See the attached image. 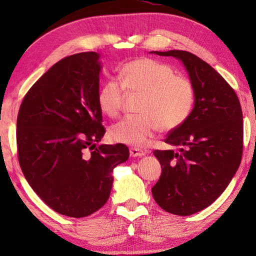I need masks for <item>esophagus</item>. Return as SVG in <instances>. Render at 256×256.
Wrapping results in <instances>:
<instances>
[{
  "label": "esophagus",
  "instance_id": "obj_1",
  "mask_svg": "<svg viewBox=\"0 0 256 256\" xmlns=\"http://www.w3.org/2000/svg\"><path fill=\"white\" fill-rule=\"evenodd\" d=\"M130 154H131L132 157H142V156L146 154V152L138 148H131L130 149Z\"/></svg>",
  "mask_w": 256,
  "mask_h": 256
}]
</instances>
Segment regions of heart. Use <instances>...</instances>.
<instances>
[{"instance_id": "obj_1", "label": "heart", "mask_w": 256, "mask_h": 256, "mask_svg": "<svg viewBox=\"0 0 256 256\" xmlns=\"http://www.w3.org/2000/svg\"><path fill=\"white\" fill-rule=\"evenodd\" d=\"M120 81L110 79L98 90L100 110L110 118L120 112L123 89L142 94L138 112L125 116L112 125L110 136L120 144L144 146L158 128L172 131L180 126L190 114L196 100V90L188 78L176 76L168 64L149 58L125 63L120 68Z\"/></svg>"}]
</instances>
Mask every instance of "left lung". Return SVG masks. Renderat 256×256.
Masks as SVG:
<instances>
[{
    "label": "left lung",
    "instance_id": "8db88e82",
    "mask_svg": "<svg viewBox=\"0 0 256 256\" xmlns=\"http://www.w3.org/2000/svg\"><path fill=\"white\" fill-rule=\"evenodd\" d=\"M180 60L196 90L194 108L164 142L178 150H154L162 175L151 188L164 211L190 216L220 196L240 164L242 112L228 82L204 60L186 50L151 52Z\"/></svg>",
    "mask_w": 256,
    "mask_h": 256
}]
</instances>
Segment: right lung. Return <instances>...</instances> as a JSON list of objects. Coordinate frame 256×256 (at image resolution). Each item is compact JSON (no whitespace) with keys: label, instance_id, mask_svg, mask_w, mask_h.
<instances>
[{"label":"right lung","instance_id":"1","mask_svg":"<svg viewBox=\"0 0 256 256\" xmlns=\"http://www.w3.org/2000/svg\"><path fill=\"white\" fill-rule=\"evenodd\" d=\"M99 54L55 63L26 94L16 120L18 159L26 180L50 209L90 216L110 198L112 170L126 162L123 144H96L105 134L97 102Z\"/></svg>","mask_w":256,"mask_h":256}]
</instances>
